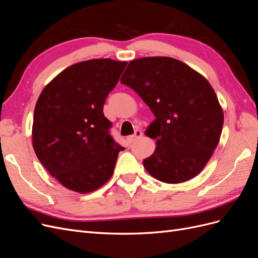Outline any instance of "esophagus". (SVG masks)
I'll return each instance as SVG.
<instances>
[{
    "instance_id": "1",
    "label": "esophagus",
    "mask_w": 258,
    "mask_h": 258,
    "mask_svg": "<svg viewBox=\"0 0 258 258\" xmlns=\"http://www.w3.org/2000/svg\"><path fill=\"white\" fill-rule=\"evenodd\" d=\"M142 136H143V132L139 129V130H136L135 135H132L131 137H129L128 140L130 142H135V141H137V140H139L140 138H142Z\"/></svg>"
}]
</instances>
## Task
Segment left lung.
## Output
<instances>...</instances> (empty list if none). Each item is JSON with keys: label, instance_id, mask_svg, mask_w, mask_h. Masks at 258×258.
<instances>
[{"label": "left lung", "instance_id": "1", "mask_svg": "<svg viewBox=\"0 0 258 258\" xmlns=\"http://www.w3.org/2000/svg\"><path fill=\"white\" fill-rule=\"evenodd\" d=\"M120 83L134 89L155 120L145 135L157 139L146 171L169 184L198 175L220 141L224 114L212 86L190 67L170 57L129 62Z\"/></svg>", "mask_w": 258, "mask_h": 258}]
</instances>
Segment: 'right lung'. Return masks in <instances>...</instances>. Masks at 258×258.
<instances>
[{"mask_svg":"<svg viewBox=\"0 0 258 258\" xmlns=\"http://www.w3.org/2000/svg\"><path fill=\"white\" fill-rule=\"evenodd\" d=\"M127 62L82 61L63 70L43 89L34 110L33 148L45 169L66 188L98 189L111 178L124 148L110 135L105 99Z\"/></svg>","mask_w":258,"mask_h":258,"instance_id":"add662e5","label":"right lung"}]
</instances>
